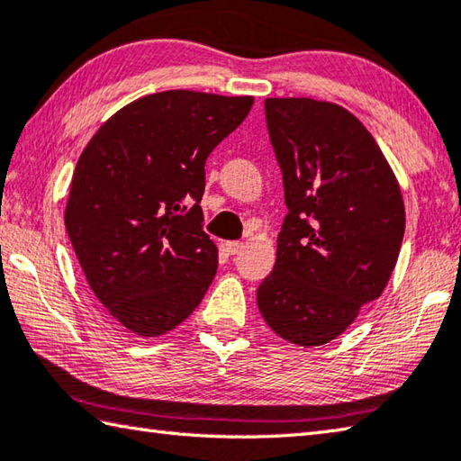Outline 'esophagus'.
<instances>
[{
	"label": "esophagus",
	"mask_w": 461,
	"mask_h": 461,
	"mask_svg": "<svg viewBox=\"0 0 461 461\" xmlns=\"http://www.w3.org/2000/svg\"><path fill=\"white\" fill-rule=\"evenodd\" d=\"M242 249H245V245H242V242H239V240H230V242H227V250H229V255H239Z\"/></svg>",
	"instance_id": "esophagus-1"
}]
</instances>
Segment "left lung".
Returning a JSON list of instances; mask_svg holds the SVG:
<instances>
[{"instance_id":"8db88e82","label":"left lung","mask_w":461,"mask_h":461,"mask_svg":"<svg viewBox=\"0 0 461 461\" xmlns=\"http://www.w3.org/2000/svg\"><path fill=\"white\" fill-rule=\"evenodd\" d=\"M265 114L289 212L257 305L285 341L319 347L387 286L405 230L402 188L375 138L339 104L267 98Z\"/></svg>"}]
</instances>
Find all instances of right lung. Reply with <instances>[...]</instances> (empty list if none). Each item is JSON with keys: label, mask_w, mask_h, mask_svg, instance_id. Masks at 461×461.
I'll list each match as a JSON object with an SVG mask.
<instances>
[{"label": "right lung", "mask_w": 461, "mask_h": 461, "mask_svg": "<svg viewBox=\"0 0 461 461\" xmlns=\"http://www.w3.org/2000/svg\"><path fill=\"white\" fill-rule=\"evenodd\" d=\"M250 106L253 95H144L110 116L77 158L68 237L95 299L128 331H172L212 283L219 249L201 227L204 162Z\"/></svg>", "instance_id": "1"}]
</instances>
